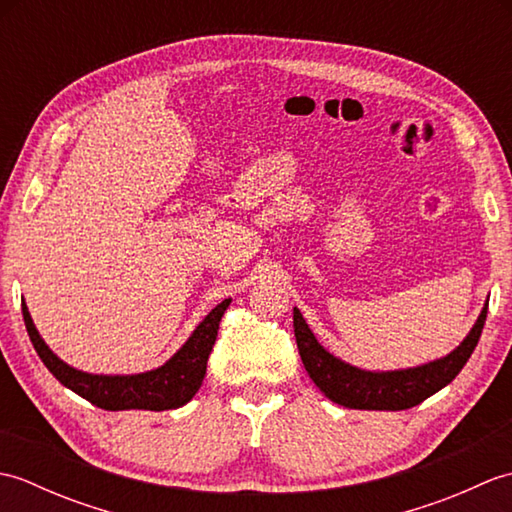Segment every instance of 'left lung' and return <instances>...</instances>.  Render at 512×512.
Here are the masks:
<instances>
[{
  "label": "left lung",
  "mask_w": 512,
  "mask_h": 512,
  "mask_svg": "<svg viewBox=\"0 0 512 512\" xmlns=\"http://www.w3.org/2000/svg\"><path fill=\"white\" fill-rule=\"evenodd\" d=\"M486 312L488 301L484 303L471 332L451 354L418 367L394 369V372H367V369L354 367L330 354L312 334L299 308L292 312V323H295V339L303 367L314 380V385L332 402L347 409L400 411L420 405L422 400L447 387L462 372L477 341H480Z\"/></svg>",
  "instance_id": "left-lung-1"
}]
</instances>
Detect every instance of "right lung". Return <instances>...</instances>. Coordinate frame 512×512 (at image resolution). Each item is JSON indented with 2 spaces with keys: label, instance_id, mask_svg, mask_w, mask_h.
<instances>
[{
  "label": "right lung",
  "instance_id": "obj_1",
  "mask_svg": "<svg viewBox=\"0 0 512 512\" xmlns=\"http://www.w3.org/2000/svg\"><path fill=\"white\" fill-rule=\"evenodd\" d=\"M231 299H224L220 306H215L204 321L193 330L180 350L173 354L165 365H160L151 372L127 374V376H105V374H88L81 369H74L54 354L46 341L41 339L35 323L30 319L28 306L21 301L24 323L32 345L39 358L50 369V374L61 385L72 389L74 394L90 400L92 405L107 411H125V409H147V411H165L178 409L195 396L200 389L206 361L213 350L217 328H220L222 314L228 308Z\"/></svg>",
  "mask_w": 512,
  "mask_h": 512
}]
</instances>
